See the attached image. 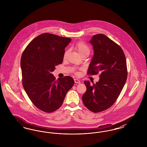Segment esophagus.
Returning a JSON list of instances; mask_svg holds the SVG:
<instances>
[{
  "label": "esophagus",
  "mask_w": 147,
  "mask_h": 147,
  "mask_svg": "<svg viewBox=\"0 0 147 147\" xmlns=\"http://www.w3.org/2000/svg\"><path fill=\"white\" fill-rule=\"evenodd\" d=\"M74 82L77 84H80V81L78 79H74Z\"/></svg>",
  "instance_id": "34e87169"
}]
</instances>
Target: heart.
I'll list each match as a JSON object with an SVG mask.
<instances>
[{
    "mask_svg": "<svg viewBox=\"0 0 147 147\" xmlns=\"http://www.w3.org/2000/svg\"><path fill=\"white\" fill-rule=\"evenodd\" d=\"M75 47L80 55L85 53H89V52H90V49H89V46L83 41H79V42H77V43L76 44ZM67 53H68V51L65 52V53L64 54V58L67 56Z\"/></svg>",
    "mask_w": 147,
    "mask_h": 147,
    "instance_id": "b5f03b06",
    "label": "heart"
}]
</instances>
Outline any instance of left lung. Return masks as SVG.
Here are the masks:
<instances>
[{
  "label": "left lung",
  "instance_id": "1",
  "mask_svg": "<svg viewBox=\"0 0 147 147\" xmlns=\"http://www.w3.org/2000/svg\"><path fill=\"white\" fill-rule=\"evenodd\" d=\"M90 42L94 54L87 74L100 73V80L92 85L84 81L86 91L82 100L87 109L96 113L107 110L115 102L126 83L127 68L122 48L106 35H94Z\"/></svg>",
  "mask_w": 147,
  "mask_h": 147
}]
</instances>
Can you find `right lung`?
I'll return each instance as SVG.
<instances>
[{
	"mask_svg": "<svg viewBox=\"0 0 147 147\" xmlns=\"http://www.w3.org/2000/svg\"><path fill=\"white\" fill-rule=\"evenodd\" d=\"M70 41V38L44 33L30 42L22 54L23 87L32 102L43 112L58 109L74 83L69 76L56 80L52 74L56 65L63 62L64 49Z\"/></svg>",
	"mask_w": 147,
	"mask_h": 147,
	"instance_id": "1",
	"label": "right lung"
}]
</instances>
